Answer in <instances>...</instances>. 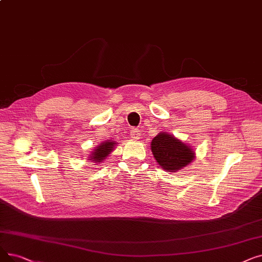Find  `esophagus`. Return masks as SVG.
Wrapping results in <instances>:
<instances>
[{
    "label": "esophagus",
    "mask_w": 262,
    "mask_h": 262,
    "mask_svg": "<svg viewBox=\"0 0 262 262\" xmlns=\"http://www.w3.org/2000/svg\"><path fill=\"white\" fill-rule=\"evenodd\" d=\"M130 137L135 140H138L141 138V133L137 128H133L130 132Z\"/></svg>",
    "instance_id": "34e87169"
}]
</instances>
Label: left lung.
Segmentation results:
<instances>
[{"instance_id":"left-lung-1","label":"left lung","mask_w":262,"mask_h":262,"mask_svg":"<svg viewBox=\"0 0 262 262\" xmlns=\"http://www.w3.org/2000/svg\"><path fill=\"white\" fill-rule=\"evenodd\" d=\"M151 150L158 165L167 172L183 169L196 158L195 150L189 144L167 132H161L153 138Z\"/></svg>"}]
</instances>
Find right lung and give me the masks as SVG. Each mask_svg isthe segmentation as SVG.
<instances>
[{
    "label": "right lung",
    "mask_w": 262,
    "mask_h": 262,
    "mask_svg": "<svg viewBox=\"0 0 262 262\" xmlns=\"http://www.w3.org/2000/svg\"><path fill=\"white\" fill-rule=\"evenodd\" d=\"M117 144L118 143L116 141L112 140H107L105 142L99 143V145H97L95 149L91 152V154H89L88 159L89 161H92L93 163H101L105 161L107 156H109V154L113 151Z\"/></svg>",
    "instance_id": "1"
}]
</instances>
